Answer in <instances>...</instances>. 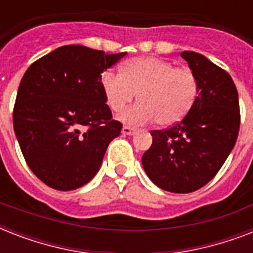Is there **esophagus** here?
I'll use <instances>...</instances> for the list:
<instances>
[{
  "label": "esophagus",
  "instance_id": "esophagus-1",
  "mask_svg": "<svg viewBox=\"0 0 253 253\" xmlns=\"http://www.w3.org/2000/svg\"><path fill=\"white\" fill-rule=\"evenodd\" d=\"M135 128L131 126H123L122 128V134L123 135H134L135 134Z\"/></svg>",
  "mask_w": 253,
  "mask_h": 253
}]
</instances>
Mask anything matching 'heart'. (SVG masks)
Wrapping results in <instances>:
<instances>
[{"label":"heart","mask_w":253,"mask_h":253,"mask_svg":"<svg viewBox=\"0 0 253 253\" xmlns=\"http://www.w3.org/2000/svg\"><path fill=\"white\" fill-rule=\"evenodd\" d=\"M107 106L121 113L138 94L139 102L121 115L123 122L159 126L176 125L188 115L198 97V80L188 67L176 68L170 61L144 56L127 60L121 73L107 71L101 76Z\"/></svg>","instance_id":"obj_1"}]
</instances>
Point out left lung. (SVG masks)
<instances>
[{
	"label": "left lung",
	"instance_id": "8db88e82",
	"mask_svg": "<svg viewBox=\"0 0 253 253\" xmlns=\"http://www.w3.org/2000/svg\"><path fill=\"white\" fill-rule=\"evenodd\" d=\"M198 80V97L188 115L167 130L151 131L142 158L151 181L163 190L190 193L215 176L239 134L238 90L224 69L193 51L181 52Z\"/></svg>",
	"mask_w": 253,
	"mask_h": 253
}]
</instances>
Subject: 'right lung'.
Listing matches in <instances>:
<instances>
[{
    "label": "right lung",
    "instance_id": "add662e5",
    "mask_svg": "<svg viewBox=\"0 0 253 253\" xmlns=\"http://www.w3.org/2000/svg\"><path fill=\"white\" fill-rule=\"evenodd\" d=\"M127 52L59 47L30 65L18 87L13 125L33 173L49 188H81L98 172L122 123L113 119L101 76Z\"/></svg>",
    "mask_w": 253,
    "mask_h": 253
}]
</instances>
